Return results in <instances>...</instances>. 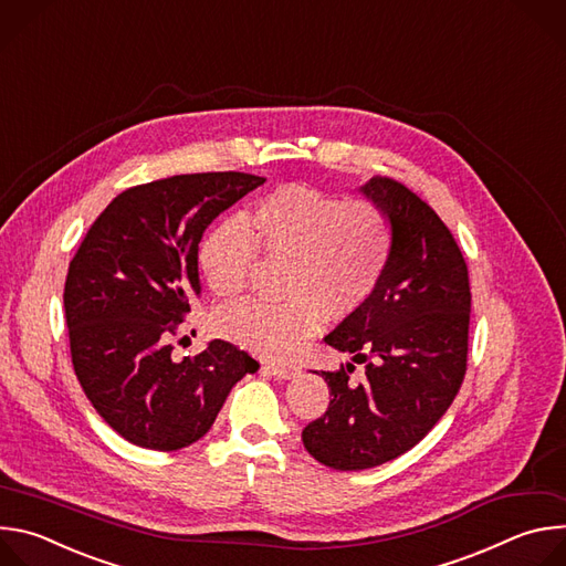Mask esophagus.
I'll list each match as a JSON object with an SVG mask.
<instances>
[{"instance_id":"1","label":"esophagus","mask_w":566,"mask_h":566,"mask_svg":"<svg viewBox=\"0 0 566 566\" xmlns=\"http://www.w3.org/2000/svg\"><path fill=\"white\" fill-rule=\"evenodd\" d=\"M269 369L273 371L275 378H282V380H291V378L300 376V367L297 365H289V363H273Z\"/></svg>"}]
</instances>
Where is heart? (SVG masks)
<instances>
[{
  "label": "heart",
  "mask_w": 566,
  "mask_h": 566,
  "mask_svg": "<svg viewBox=\"0 0 566 566\" xmlns=\"http://www.w3.org/2000/svg\"><path fill=\"white\" fill-rule=\"evenodd\" d=\"M255 234L237 219L219 223L199 249L201 273L221 297L247 286L258 262V241L291 258L286 302L244 300L219 308V336L262 356L289 358L319 327L325 311L340 317L376 289L389 258V226L367 201H343L306 186H284L251 212ZM259 239L255 240L254 237Z\"/></svg>",
  "instance_id": "obj_1"
}]
</instances>
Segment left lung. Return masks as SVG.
Masks as SVG:
<instances>
[{"label":"left lung","mask_w":566,"mask_h":566,"mask_svg":"<svg viewBox=\"0 0 566 566\" xmlns=\"http://www.w3.org/2000/svg\"><path fill=\"white\" fill-rule=\"evenodd\" d=\"M358 192L389 226V258L371 295L325 336L365 365L322 371L327 412L302 430L306 452L334 470H365L415 448L446 415L468 356V266L452 232L412 190L374 177ZM317 374V371H315Z\"/></svg>","instance_id":"left-lung-1"}]
</instances>
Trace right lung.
<instances>
[{"instance_id": "obj_1", "label": "right lung", "mask_w": 566, "mask_h": 566, "mask_svg": "<svg viewBox=\"0 0 566 566\" xmlns=\"http://www.w3.org/2000/svg\"><path fill=\"white\" fill-rule=\"evenodd\" d=\"M266 179L179 175L120 192L69 264L64 313L75 376L96 412L147 450H181L214 423L260 363L226 340L172 358L170 336L201 295L206 228Z\"/></svg>"}]
</instances>
